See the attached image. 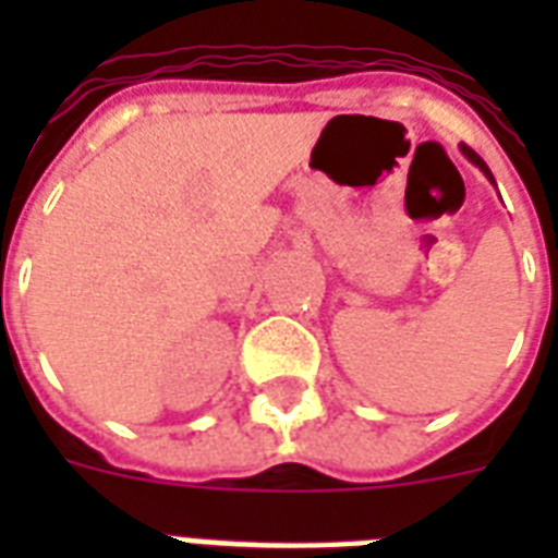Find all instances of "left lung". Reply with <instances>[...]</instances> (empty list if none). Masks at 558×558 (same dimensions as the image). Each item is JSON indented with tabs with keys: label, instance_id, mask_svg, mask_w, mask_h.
Masks as SVG:
<instances>
[{
	"label": "left lung",
	"instance_id": "1",
	"mask_svg": "<svg viewBox=\"0 0 558 558\" xmlns=\"http://www.w3.org/2000/svg\"><path fill=\"white\" fill-rule=\"evenodd\" d=\"M460 153H463V156H466V159L472 161V165H475V168H481V173H484V177L489 179V182H493V185H495V177H493V170L486 168V161L481 159V156H477V153L472 150V147H466V144H460Z\"/></svg>",
	"mask_w": 558,
	"mask_h": 558
}]
</instances>
